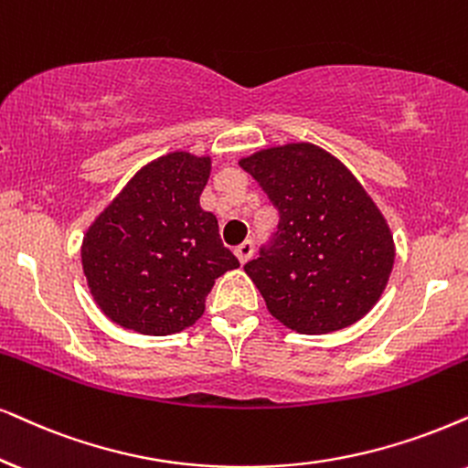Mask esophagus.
Wrapping results in <instances>:
<instances>
[{
	"label": "esophagus",
	"mask_w": 468,
	"mask_h": 468,
	"mask_svg": "<svg viewBox=\"0 0 468 468\" xmlns=\"http://www.w3.org/2000/svg\"><path fill=\"white\" fill-rule=\"evenodd\" d=\"M252 250H254L252 241L246 239V241H241V244H239L238 248H235V257L239 259V263H246L248 259L252 257Z\"/></svg>",
	"instance_id": "esophagus-1"
}]
</instances>
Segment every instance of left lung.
<instances>
[{"label":"left lung","mask_w":468,"mask_h":468,"mask_svg":"<svg viewBox=\"0 0 468 468\" xmlns=\"http://www.w3.org/2000/svg\"><path fill=\"white\" fill-rule=\"evenodd\" d=\"M239 165L281 214L274 244L244 265L271 317L300 335L363 319L387 289L395 241L356 176L313 142L268 146Z\"/></svg>","instance_id":"obj_1"}]
</instances>
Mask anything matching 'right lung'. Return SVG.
I'll list each match as a JSON object with an SVG mask.
<instances>
[{"label": "right lung", "mask_w": 468, "mask_h": 468, "mask_svg": "<svg viewBox=\"0 0 468 468\" xmlns=\"http://www.w3.org/2000/svg\"><path fill=\"white\" fill-rule=\"evenodd\" d=\"M211 155L170 151L144 164L81 239L92 300L121 328L181 333L205 313L216 278L239 268L200 207Z\"/></svg>", "instance_id": "1"}]
</instances>
